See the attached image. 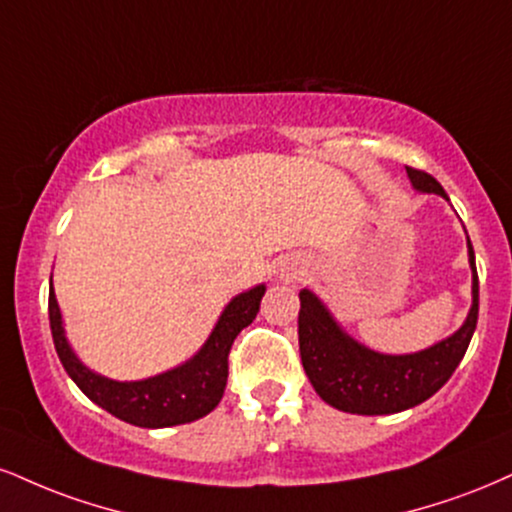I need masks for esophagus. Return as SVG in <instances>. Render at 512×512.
<instances>
[{
	"label": "esophagus",
	"instance_id": "obj_1",
	"mask_svg": "<svg viewBox=\"0 0 512 512\" xmlns=\"http://www.w3.org/2000/svg\"><path fill=\"white\" fill-rule=\"evenodd\" d=\"M291 276H293V274H291Z\"/></svg>",
	"mask_w": 512,
	"mask_h": 512
}]
</instances>
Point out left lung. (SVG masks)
<instances>
[{"mask_svg":"<svg viewBox=\"0 0 512 512\" xmlns=\"http://www.w3.org/2000/svg\"><path fill=\"white\" fill-rule=\"evenodd\" d=\"M412 186L422 193L448 197L432 174L408 166ZM472 267V310L465 324L436 346L412 355H381L343 334L329 310L310 291H300L298 343L305 374L315 386L319 398L331 408L353 415H393L415 408L432 398L451 379L455 367L470 346L479 315V279Z\"/></svg>","mask_w":512,"mask_h":512,"instance_id":"obj_1","label":"left lung"}]
</instances>
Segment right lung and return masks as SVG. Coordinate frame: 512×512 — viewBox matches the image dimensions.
Masks as SVG:
<instances>
[{
  "instance_id": "right-lung-1",
  "label": "right lung",
  "mask_w": 512,
  "mask_h": 512,
  "mask_svg": "<svg viewBox=\"0 0 512 512\" xmlns=\"http://www.w3.org/2000/svg\"><path fill=\"white\" fill-rule=\"evenodd\" d=\"M262 295L264 286L236 295L221 312L212 336L193 360L143 381H112L80 365L66 343L52 286H49V326L61 365L92 403L135 427L162 429L195 422L217 408L229 379L231 346L240 331L257 317Z\"/></svg>"
}]
</instances>
